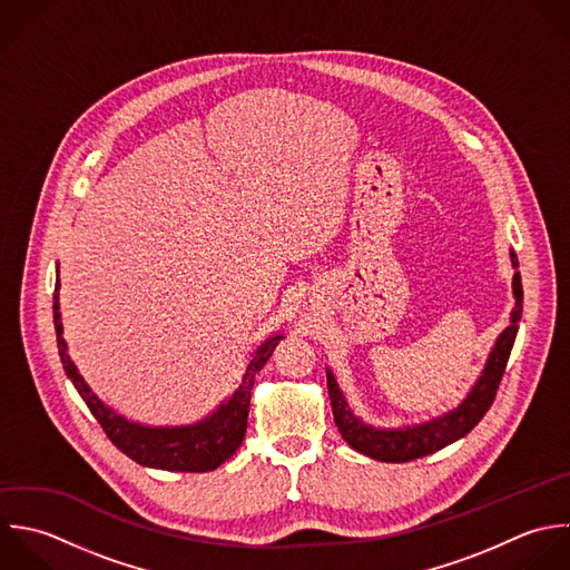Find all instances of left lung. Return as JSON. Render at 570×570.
I'll use <instances>...</instances> for the list:
<instances>
[{
    "instance_id": "left-lung-1",
    "label": "left lung",
    "mask_w": 570,
    "mask_h": 570,
    "mask_svg": "<svg viewBox=\"0 0 570 570\" xmlns=\"http://www.w3.org/2000/svg\"><path fill=\"white\" fill-rule=\"evenodd\" d=\"M511 262H513V268L520 266L515 253H511ZM513 295H515V311L511 315V326L500 335L495 348L491 351L484 375L473 386V391L462 402V406L446 413L440 420L417 424V426L397 429V431L373 429V426L360 422L346 409L348 404H346L333 373L326 368L333 417H335V424H337L340 435L344 438V442L351 449H355V451H360V453H364L373 460L402 464V462H411V460L431 455V453L458 442L466 433H471L480 424V420L487 415L491 404L495 402L500 382L504 377V371H507V364H509L515 337H518V328H520V320H522V302H524V288H522L520 271H515V275H513Z\"/></svg>"
}]
</instances>
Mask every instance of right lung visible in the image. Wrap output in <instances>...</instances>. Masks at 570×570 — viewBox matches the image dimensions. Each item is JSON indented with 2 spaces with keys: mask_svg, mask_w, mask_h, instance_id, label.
Returning a JSON list of instances; mask_svg holds the SVG:
<instances>
[{
  "mask_svg": "<svg viewBox=\"0 0 570 570\" xmlns=\"http://www.w3.org/2000/svg\"><path fill=\"white\" fill-rule=\"evenodd\" d=\"M59 275L55 282V295H52V322L57 333V348L59 360L63 364L66 375L75 384L77 393L86 402L92 417L104 429L106 438L132 462L150 469L161 471H181V473H206L215 471L219 464H224L242 444L246 433V420H248V406H250V391L255 384V375L264 368L268 362L273 348L282 340V335L271 337L262 348L253 355L250 364L246 366L244 380L233 393V397L217 409L210 417L195 426H179V429H148L139 424H130L128 420L115 415L108 406H104L90 389L79 377L75 364L68 357L66 342L61 337V315H59Z\"/></svg>",
  "mask_w": 570,
  "mask_h": 570,
  "instance_id": "obj_1",
  "label": "right lung"
}]
</instances>
